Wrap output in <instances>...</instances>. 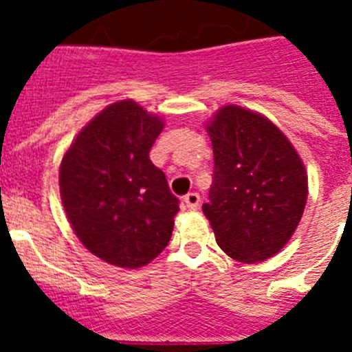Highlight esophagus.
Here are the masks:
<instances>
[{"mask_svg":"<svg viewBox=\"0 0 352 352\" xmlns=\"http://www.w3.org/2000/svg\"><path fill=\"white\" fill-rule=\"evenodd\" d=\"M199 203H201V195H199L197 192H188V194L185 195V204L188 210H197Z\"/></svg>","mask_w":352,"mask_h":352,"instance_id":"34e87169","label":"esophagus"}]
</instances>
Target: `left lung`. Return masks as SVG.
<instances>
[{
	"label": "left lung",
	"mask_w": 352,
	"mask_h": 352,
	"mask_svg": "<svg viewBox=\"0 0 352 352\" xmlns=\"http://www.w3.org/2000/svg\"><path fill=\"white\" fill-rule=\"evenodd\" d=\"M213 144L210 203L219 247L239 263L280 252L303 214L309 179L294 146L268 118L226 105L208 123Z\"/></svg>",
	"instance_id": "left-lung-1"
}]
</instances>
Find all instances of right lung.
Returning a JSON list of instances; mask_svg holds the SVG:
<instances>
[{"instance_id":"add662e5","label":"right lung","mask_w":352,"mask_h":352,"mask_svg":"<svg viewBox=\"0 0 352 352\" xmlns=\"http://www.w3.org/2000/svg\"><path fill=\"white\" fill-rule=\"evenodd\" d=\"M164 121L133 100L105 107L60 167L65 213L80 243L120 268H141L169 243L179 199L149 160Z\"/></svg>"}]
</instances>
